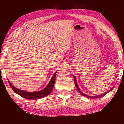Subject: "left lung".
I'll list each match as a JSON object with an SVG mask.
<instances>
[{"mask_svg": "<svg viewBox=\"0 0 124 124\" xmlns=\"http://www.w3.org/2000/svg\"><path fill=\"white\" fill-rule=\"evenodd\" d=\"M73 78H74V81H75V86L76 87V89H78V92L80 93L82 95V96H85V97H87V98H89V99H98V98H100V97H103L104 96H105V95L106 94H107L108 93H109V92H110V91H111L112 89H113L114 87H112L111 89L110 90H109L108 91H107V92H105L104 93H103L101 94H100V95H97V96H88V95L86 94H85V93H83V92L81 91V90L79 89V86H78V83H77V80H76V77L75 76H73Z\"/></svg>", "mask_w": 124, "mask_h": 124, "instance_id": "1", "label": "left lung"}]
</instances>
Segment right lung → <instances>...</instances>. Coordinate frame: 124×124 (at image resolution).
<instances>
[{
    "label": "right lung",
    "instance_id": "add662e5",
    "mask_svg": "<svg viewBox=\"0 0 124 124\" xmlns=\"http://www.w3.org/2000/svg\"><path fill=\"white\" fill-rule=\"evenodd\" d=\"M56 73V72H55V73L54 74L53 76L52 77V78H51V79L50 81H49V83L47 85V86L45 87L44 89L41 90L40 91H38V92H25V91L21 90L18 89L17 88L15 87L14 86H13L12 84L10 82V81L8 80H8L10 86H11L13 90L16 93L20 95V96L22 97L25 98V99L28 100H36L48 96V94H49L51 93L52 89H53L54 84H55Z\"/></svg>",
    "mask_w": 124,
    "mask_h": 124
}]
</instances>
